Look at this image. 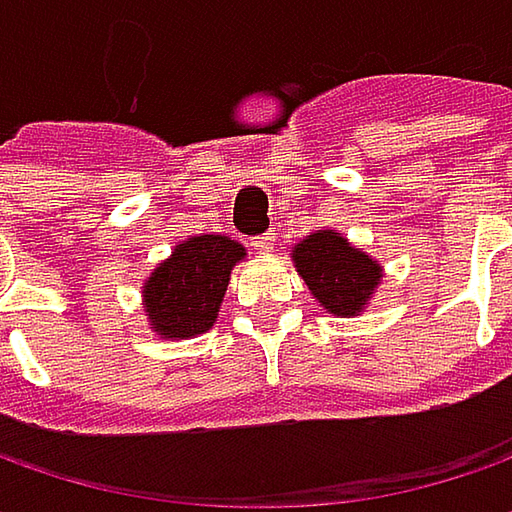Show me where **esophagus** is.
<instances>
[{"instance_id": "obj_1", "label": "esophagus", "mask_w": 512, "mask_h": 512, "mask_svg": "<svg viewBox=\"0 0 512 512\" xmlns=\"http://www.w3.org/2000/svg\"><path fill=\"white\" fill-rule=\"evenodd\" d=\"M273 245H276V233L267 230V233H262V236L253 242V250H256V253H273Z\"/></svg>"}]
</instances>
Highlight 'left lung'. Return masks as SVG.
<instances>
[{
    "label": "left lung",
    "mask_w": 512,
    "mask_h": 512,
    "mask_svg": "<svg viewBox=\"0 0 512 512\" xmlns=\"http://www.w3.org/2000/svg\"><path fill=\"white\" fill-rule=\"evenodd\" d=\"M290 259L310 296L327 313L342 319L362 316L382 285L384 267L336 230H316L305 236L293 245Z\"/></svg>",
    "instance_id": "8db88e82"
}]
</instances>
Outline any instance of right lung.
Returning a JSON list of instances; mask_svg holds the SVG:
<instances>
[{"label": "right lung", "instance_id": "add662e5", "mask_svg": "<svg viewBox=\"0 0 512 512\" xmlns=\"http://www.w3.org/2000/svg\"><path fill=\"white\" fill-rule=\"evenodd\" d=\"M245 256V247L222 233H199L179 242L142 285L150 330L168 342L207 333L219 319L230 273Z\"/></svg>", "mask_w": 512, "mask_h": 512}]
</instances>
